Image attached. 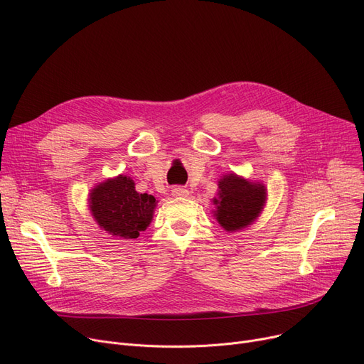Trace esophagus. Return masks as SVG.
<instances>
[{"instance_id":"obj_1","label":"esophagus","mask_w":364,"mask_h":364,"mask_svg":"<svg viewBox=\"0 0 364 364\" xmlns=\"http://www.w3.org/2000/svg\"><path fill=\"white\" fill-rule=\"evenodd\" d=\"M188 190L187 188H184V187H180V186H176V187H172V190H171V195L174 196V198H187L188 196Z\"/></svg>"}]
</instances>
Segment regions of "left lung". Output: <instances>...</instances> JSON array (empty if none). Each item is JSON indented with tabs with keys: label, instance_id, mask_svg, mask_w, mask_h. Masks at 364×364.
<instances>
[{
	"label": "left lung",
	"instance_id": "left-lung-1",
	"mask_svg": "<svg viewBox=\"0 0 364 364\" xmlns=\"http://www.w3.org/2000/svg\"><path fill=\"white\" fill-rule=\"evenodd\" d=\"M267 200V187L230 172L218 180V193L213 199L214 218L228 233L250 227L262 213Z\"/></svg>",
	"mask_w": 364,
	"mask_h": 364
}]
</instances>
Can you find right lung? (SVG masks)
Segmentation results:
<instances>
[{"mask_svg": "<svg viewBox=\"0 0 364 364\" xmlns=\"http://www.w3.org/2000/svg\"><path fill=\"white\" fill-rule=\"evenodd\" d=\"M158 200L139 193L131 177L117 176L91 188L90 213L97 225L112 237L137 239L150 225Z\"/></svg>", "mask_w": 364, "mask_h": 364, "instance_id": "1", "label": "right lung"}]
</instances>
